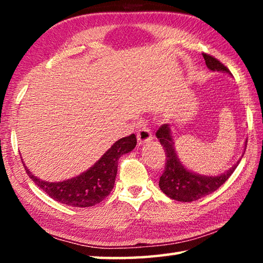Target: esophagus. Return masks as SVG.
Here are the masks:
<instances>
[{"label":"esophagus","instance_id":"esophagus-1","mask_svg":"<svg viewBox=\"0 0 263 263\" xmlns=\"http://www.w3.org/2000/svg\"><path fill=\"white\" fill-rule=\"evenodd\" d=\"M137 139H138V145L147 144L148 141L152 140V132H151L148 127L142 126L139 130V132H138Z\"/></svg>","mask_w":263,"mask_h":263}]
</instances>
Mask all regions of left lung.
Instances as JSON below:
<instances>
[{"instance_id": "left-lung-1", "label": "left lung", "mask_w": 263, "mask_h": 263, "mask_svg": "<svg viewBox=\"0 0 263 263\" xmlns=\"http://www.w3.org/2000/svg\"><path fill=\"white\" fill-rule=\"evenodd\" d=\"M203 57L209 69L213 70V72L217 70V72L229 73L231 75L230 70L216 58L205 54V53ZM157 138L160 140V144L162 145L164 152H166V166H164V171L160 177L159 186L168 197L179 202L197 201L204 196H208L209 194L216 191L229 180V177L233 174L234 169L237 168L240 160H241L240 158L234 166L220 175L206 176L196 174V173L189 171L177 157L172 128L168 124H163L162 126L159 127L157 131ZM245 147H246V145H245Z\"/></svg>"}]
</instances>
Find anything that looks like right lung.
<instances>
[{
    "label": "right lung",
    "instance_id": "obj_1",
    "mask_svg": "<svg viewBox=\"0 0 263 263\" xmlns=\"http://www.w3.org/2000/svg\"><path fill=\"white\" fill-rule=\"evenodd\" d=\"M137 138L133 135L115 142L94 166L82 174L62 182H47L34 176L28 167L25 171L31 180L51 198L66 205L89 208L103 201L112 190L117 175L118 160L136 147ZM23 160V159H22Z\"/></svg>",
    "mask_w": 263,
    "mask_h": 263
}]
</instances>
